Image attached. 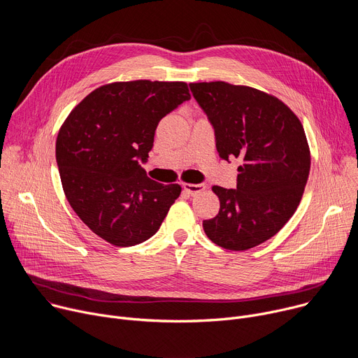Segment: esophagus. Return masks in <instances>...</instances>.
<instances>
[{
    "label": "esophagus",
    "instance_id": "34e87169",
    "mask_svg": "<svg viewBox=\"0 0 358 358\" xmlns=\"http://www.w3.org/2000/svg\"><path fill=\"white\" fill-rule=\"evenodd\" d=\"M182 188L189 194V195H195L201 191L206 189V185L203 184H182Z\"/></svg>",
    "mask_w": 358,
    "mask_h": 358
}]
</instances>
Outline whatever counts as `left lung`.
<instances>
[{
    "label": "left lung",
    "instance_id": "left-lung-1",
    "mask_svg": "<svg viewBox=\"0 0 358 358\" xmlns=\"http://www.w3.org/2000/svg\"><path fill=\"white\" fill-rule=\"evenodd\" d=\"M222 160L239 159L236 189L213 187L220 213L202 222L221 248L246 250L276 235L294 214L310 171L300 120L279 99L227 82L191 83Z\"/></svg>",
    "mask_w": 358,
    "mask_h": 358
}]
</instances>
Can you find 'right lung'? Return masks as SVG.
Returning <instances> with one entry per match:
<instances>
[{"mask_svg":"<svg viewBox=\"0 0 358 358\" xmlns=\"http://www.w3.org/2000/svg\"><path fill=\"white\" fill-rule=\"evenodd\" d=\"M189 97L184 82H116L87 94L61 127L57 163L65 195L112 245L151 238L178 198V184L150 180L141 164L160 120Z\"/></svg>","mask_w":358,"mask_h":358,"instance_id":"right-lung-1","label":"right lung"}]
</instances>
